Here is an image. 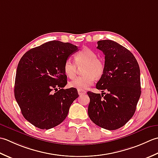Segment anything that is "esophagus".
I'll list each match as a JSON object with an SVG mask.
<instances>
[{"label": "esophagus", "instance_id": "34e87169", "mask_svg": "<svg viewBox=\"0 0 158 158\" xmlns=\"http://www.w3.org/2000/svg\"><path fill=\"white\" fill-rule=\"evenodd\" d=\"M78 94L80 95H84V94H86V91H82V90H78Z\"/></svg>", "mask_w": 158, "mask_h": 158}]
</instances>
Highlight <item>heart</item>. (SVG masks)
Here are the masks:
<instances>
[{
	"label": "heart",
	"instance_id": "heart-1",
	"mask_svg": "<svg viewBox=\"0 0 158 158\" xmlns=\"http://www.w3.org/2000/svg\"><path fill=\"white\" fill-rule=\"evenodd\" d=\"M75 60L76 64L71 59H67L63 65L64 72L67 77L73 79L75 78L78 66H82V76H80L69 82V86L78 90H86L94 82L95 78L99 79L104 72L105 65L104 61L98 57V54L94 51L88 48L83 49L76 54Z\"/></svg>",
	"mask_w": 158,
	"mask_h": 158
}]
</instances>
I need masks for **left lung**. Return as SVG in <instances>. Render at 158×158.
<instances>
[{"mask_svg": "<svg viewBox=\"0 0 158 158\" xmlns=\"http://www.w3.org/2000/svg\"><path fill=\"white\" fill-rule=\"evenodd\" d=\"M97 48L105 55V69L96 88L108 93L87 92L88 114L98 126L117 130L136 111L141 94L139 65L130 50L114 41H98Z\"/></svg>", "mask_w": 158, "mask_h": 158, "instance_id": "8db88e82", "label": "left lung"}]
</instances>
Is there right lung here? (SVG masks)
<instances>
[{
    "instance_id": "1",
    "label": "right lung",
    "mask_w": 158,
    "mask_h": 158,
    "mask_svg": "<svg viewBox=\"0 0 158 158\" xmlns=\"http://www.w3.org/2000/svg\"><path fill=\"white\" fill-rule=\"evenodd\" d=\"M77 51L70 43L51 41L27 51L19 61L15 98L22 115L34 126L49 130L59 125L78 98L76 89H63L67 83L64 63Z\"/></svg>"
}]
</instances>
